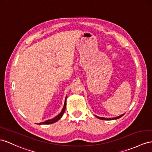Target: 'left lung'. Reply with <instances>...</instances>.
Segmentation results:
<instances>
[{
  "instance_id": "1",
  "label": "left lung",
  "mask_w": 152,
  "mask_h": 152,
  "mask_svg": "<svg viewBox=\"0 0 152 152\" xmlns=\"http://www.w3.org/2000/svg\"><path fill=\"white\" fill-rule=\"evenodd\" d=\"M124 114H121V115H119L118 117H115V118H102V117H99V116H97L95 115V116L97 118H98L99 119H102V120H114V119H118L120 118H121V117L124 115Z\"/></svg>"
}]
</instances>
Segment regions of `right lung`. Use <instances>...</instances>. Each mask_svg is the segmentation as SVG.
Here are the masks:
<instances>
[{"label": "right lung", "instance_id": "right-lung-1", "mask_svg": "<svg viewBox=\"0 0 152 152\" xmlns=\"http://www.w3.org/2000/svg\"><path fill=\"white\" fill-rule=\"evenodd\" d=\"M66 99H67V96L65 97L64 107H63V108H62V110L61 111V112H60L59 114H58V115H56L55 118H54L53 119H49V120H47V121H45L42 122L40 123H38V124H52V123H54L57 122L61 118L62 115H63V114L64 113L65 110V108H66Z\"/></svg>", "mask_w": 152, "mask_h": 152}]
</instances>
